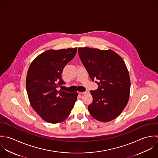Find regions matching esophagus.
Wrapping results in <instances>:
<instances>
[{
  "mask_svg": "<svg viewBox=\"0 0 158 158\" xmlns=\"http://www.w3.org/2000/svg\"><path fill=\"white\" fill-rule=\"evenodd\" d=\"M87 93V92H79V94H81V95H83V94H86Z\"/></svg>",
  "mask_w": 158,
  "mask_h": 158,
  "instance_id": "1",
  "label": "esophagus"
}]
</instances>
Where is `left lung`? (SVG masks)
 Masks as SVG:
<instances>
[{"label":"left lung","instance_id":"obj_1","mask_svg":"<svg viewBox=\"0 0 158 158\" xmlns=\"http://www.w3.org/2000/svg\"><path fill=\"white\" fill-rule=\"evenodd\" d=\"M78 53L91 79L98 81V89L90 91V115L102 122L113 120L121 114L129 98L131 81L126 64L111 49L79 48Z\"/></svg>","mask_w":158,"mask_h":158}]
</instances>
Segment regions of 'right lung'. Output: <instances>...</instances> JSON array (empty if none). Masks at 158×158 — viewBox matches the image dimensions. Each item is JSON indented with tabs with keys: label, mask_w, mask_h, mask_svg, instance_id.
<instances>
[{
	"label": "right lung",
	"mask_w": 158,
	"mask_h": 158,
	"mask_svg": "<svg viewBox=\"0 0 158 158\" xmlns=\"http://www.w3.org/2000/svg\"><path fill=\"white\" fill-rule=\"evenodd\" d=\"M76 52L77 48L48 50L30 64L26 77L28 98L32 108L46 122L55 124L65 120L77 101L78 93L56 89L64 84L63 68Z\"/></svg>",
	"instance_id": "obj_1"
}]
</instances>
